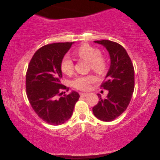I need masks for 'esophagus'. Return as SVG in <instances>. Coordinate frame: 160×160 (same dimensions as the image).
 Listing matches in <instances>:
<instances>
[{"instance_id":"esophagus-1","label":"esophagus","mask_w":160,"mask_h":160,"mask_svg":"<svg viewBox=\"0 0 160 160\" xmlns=\"http://www.w3.org/2000/svg\"><path fill=\"white\" fill-rule=\"evenodd\" d=\"M79 94H80V96H82V97H84V96H87L88 94L87 93H79Z\"/></svg>"}]
</instances>
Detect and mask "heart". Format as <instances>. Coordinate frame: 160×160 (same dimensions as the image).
<instances>
[{
	"label": "heart",
	"mask_w": 160,
	"mask_h": 160,
	"mask_svg": "<svg viewBox=\"0 0 160 160\" xmlns=\"http://www.w3.org/2000/svg\"><path fill=\"white\" fill-rule=\"evenodd\" d=\"M75 56L88 62L89 69L98 74H104L108 68L106 59L101 55L99 49L94 48L87 44H83L76 48L74 51ZM62 72L65 75L70 76L74 72V63L69 57H65L60 64ZM95 77L92 74L78 76L72 82L73 87L76 89L86 91L89 90L91 84L95 82Z\"/></svg>",
	"instance_id": "b5f03b06"
}]
</instances>
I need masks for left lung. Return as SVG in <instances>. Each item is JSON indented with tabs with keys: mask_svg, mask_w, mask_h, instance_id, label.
Masks as SVG:
<instances>
[{
	"mask_svg": "<svg viewBox=\"0 0 160 160\" xmlns=\"http://www.w3.org/2000/svg\"><path fill=\"white\" fill-rule=\"evenodd\" d=\"M107 49L111 57V67L101 88L108 90L107 97L99 101L93 108L97 118L112 121L127 109L135 88L134 67L127 52L120 44L108 40H96Z\"/></svg>",
	"mask_w": 160,
	"mask_h": 160,
	"instance_id": "8db88e82",
	"label": "left lung"
}]
</instances>
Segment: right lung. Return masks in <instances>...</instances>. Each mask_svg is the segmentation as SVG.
I'll return each instance as SVG.
<instances>
[{
	"mask_svg": "<svg viewBox=\"0 0 160 160\" xmlns=\"http://www.w3.org/2000/svg\"><path fill=\"white\" fill-rule=\"evenodd\" d=\"M74 42L49 44L37 50L29 63L25 87L28 101L36 114L52 125L64 123L72 116L79 94L62 85L60 69L64 54ZM65 93V92H64Z\"/></svg>",
	"mask_w": 160,
	"mask_h": 160,
	"instance_id": "right-lung-1",
	"label": "right lung"
}]
</instances>
